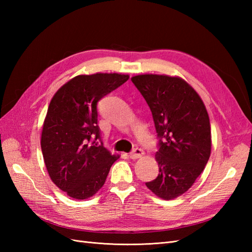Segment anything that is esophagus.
<instances>
[{
	"label": "esophagus",
	"mask_w": 252,
	"mask_h": 252,
	"mask_svg": "<svg viewBox=\"0 0 252 252\" xmlns=\"http://www.w3.org/2000/svg\"><path fill=\"white\" fill-rule=\"evenodd\" d=\"M144 155V150L141 149V148H134L130 154H129V157H130V158H141L142 156Z\"/></svg>",
	"instance_id": "obj_1"
}]
</instances>
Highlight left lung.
<instances>
[{"label": "left lung", "instance_id": "8db88e82", "mask_svg": "<svg viewBox=\"0 0 252 252\" xmlns=\"http://www.w3.org/2000/svg\"><path fill=\"white\" fill-rule=\"evenodd\" d=\"M131 81L149 106L158 139L159 173L146 186L164 200L175 199L193 185L209 159L207 110L195 90L180 78L141 74Z\"/></svg>", "mask_w": 252, "mask_h": 252}]
</instances>
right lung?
<instances>
[{"instance_id": "1", "label": "right lung", "mask_w": 252, "mask_h": 252, "mask_svg": "<svg viewBox=\"0 0 252 252\" xmlns=\"http://www.w3.org/2000/svg\"><path fill=\"white\" fill-rule=\"evenodd\" d=\"M128 79L119 73L78 75L49 104L41 138L44 162L52 182L73 199L95 194L120 158L103 146L97 103Z\"/></svg>"}]
</instances>
